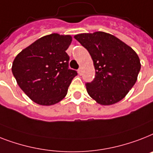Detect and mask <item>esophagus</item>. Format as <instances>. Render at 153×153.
<instances>
[{
    "label": "esophagus",
    "mask_w": 153,
    "mask_h": 153,
    "mask_svg": "<svg viewBox=\"0 0 153 153\" xmlns=\"http://www.w3.org/2000/svg\"><path fill=\"white\" fill-rule=\"evenodd\" d=\"M78 73H79V75H82V68H79V70H78Z\"/></svg>",
    "instance_id": "esophagus-1"
}]
</instances>
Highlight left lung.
Returning a JSON list of instances; mask_svg holds the SVG:
<instances>
[{
	"instance_id": "obj_1",
	"label": "left lung",
	"mask_w": 153,
	"mask_h": 153,
	"mask_svg": "<svg viewBox=\"0 0 153 153\" xmlns=\"http://www.w3.org/2000/svg\"><path fill=\"white\" fill-rule=\"evenodd\" d=\"M89 53L95 78L85 84L89 96L101 105L123 100L137 82L141 69L138 56L131 47L112 34L102 31L74 37Z\"/></svg>"
}]
</instances>
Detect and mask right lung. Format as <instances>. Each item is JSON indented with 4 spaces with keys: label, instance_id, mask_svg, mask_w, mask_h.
Masks as SVG:
<instances>
[{
    "label": "right lung",
    "instance_id": "1",
    "mask_svg": "<svg viewBox=\"0 0 153 153\" xmlns=\"http://www.w3.org/2000/svg\"><path fill=\"white\" fill-rule=\"evenodd\" d=\"M71 35L51 33L38 39L15 58L12 74L27 96L40 105H55L65 97L77 72L68 68L66 50Z\"/></svg>",
    "mask_w": 153,
    "mask_h": 153
}]
</instances>
